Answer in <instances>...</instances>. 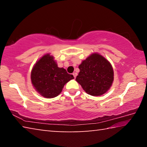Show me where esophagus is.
I'll return each instance as SVG.
<instances>
[{"label":"esophagus","instance_id":"obj_1","mask_svg":"<svg viewBox=\"0 0 147 147\" xmlns=\"http://www.w3.org/2000/svg\"><path fill=\"white\" fill-rule=\"evenodd\" d=\"M73 75L74 76V78H75L76 77V76H77V73H73Z\"/></svg>","mask_w":147,"mask_h":147}]
</instances>
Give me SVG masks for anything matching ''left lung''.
I'll return each mask as SVG.
<instances>
[{"label":"left lung","mask_w":147,"mask_h":147,"mask_svg":"<svg viewBox=\"0 0 147 147\" xmlns=\"http://www.w3.org/2000/svg\"><path fill=\"white\" fill-rule=\"evenodd\" d=\"M76 81L87 93L100 96L112 86L114 73L110 62L98 53H93L82 61Z\"/></svg>","instance_id":"8db88e82"}]
</instances>
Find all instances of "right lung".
<instances>
[{"instance_id":"right-lung-1","label":"right lung","mask_w":147,"mask_h":147,"mask_svg":"<svg viewBox=\"0 0 147 147\" xmlns=\"http://www.w3.org/2000/svg\"><path fill=\"white\" fill-rule=\"evenodd\" d=\"M63 67H58L54 56L46 54L34 64L31 71V82L38 93L45 98L56 97L65 84L73 79Z\"/></svg>"}]
</instances>
